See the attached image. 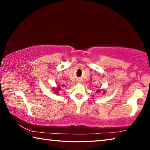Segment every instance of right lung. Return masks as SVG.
Masks as SVG:
<instances>
[{
	"label": "right lung",
	"mask_w": 150,
	"mask_h": 150,
	"mask_svg": "<svg viewBox=\"0 0 150 150\" xmlns=\"http://www.w3.org/2000/svg\"><path fill=\"white\" fill-rule=\"evenodd\" d=\"M55 90H56V89H55ZM56 93H57V92H56Z\"/></svg>",
	"instance_id": "1"
}]
</instances>
